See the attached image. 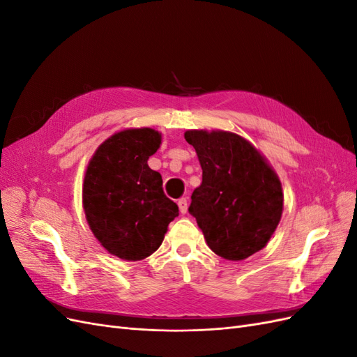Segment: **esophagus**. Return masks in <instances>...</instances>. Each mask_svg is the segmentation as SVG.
Returning a JSON list of instances; mask_svg holds the SVG:
<instances>
[{
	"label": "esophagus",
	"instance_id": "1",
	"mask_svg": "<svg viewBox=\"0 0 357 357\" xmlns=\"http://www.w3.org/2000/svg\"><path fill=\"white\" fill-rule=\"evenodd\" d=\"M177 205H178L180 213H181V214H186V211H188V199H186V198H180L178 202H177Z\"/></svg>",
	"mask_w": 357,
	"mask_h": 357
}]
</instances>
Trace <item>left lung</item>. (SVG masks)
<instances>
[{
	"instance_id": "1",
	"label": "left lung",
	"mask_w": 357,
	"mask_h": 357,
	"mask_svg": "<svg viewBox=\"0 0 357 357\" xmlns=\"http://www.w3.org/2000/svg\"><path fill=\"white\" fill-rule=\"evenodd\" d=\"M202 168L189 213L211 250L244 261L268 244L283 214V188L266 158L247 139L222 129H189Z\"/></svg>"
}]
</instances>
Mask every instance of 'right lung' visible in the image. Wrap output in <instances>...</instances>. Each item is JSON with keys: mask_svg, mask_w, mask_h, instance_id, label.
I'll use <instances>...</instances> for the list:
<instances>
[{"mask_svg": "<svg viewBox=\"0 0 357 357\" xmlns=\"http://www.w3.org/2000/svg\"><path fill=\"white\" fill-rule=\"evenodd\" d=\"M153 128H128L102 142L83 178L82 202L95 238L123 261H142L164 241L178 215L174 201L162 190V177L149 167L160 147Z\"/></svg>", "mask_w": 357, "mask_h": 357, "instance_id": "obj_1", "label": "right lung"}]
</instances>
